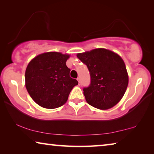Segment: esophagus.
Returning <instances> with one entry per match:
<instances>
[{"mask_svg": "<svg viewBox=\"0 0 154 154\" xmlns=\"http://www.w3.org/2000/svg\"><path fill=\"white\" fill-rule=\"evenodd\" d=\"M77 80L78 81V84H79V85H80V83H81V82H80V78L78 77L77 79Z\"/></svg>", "mask_w": 154, "mask_h": 154, "instance_id": "obj_1", "label": "esophagus"}]
</instances>
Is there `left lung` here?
<instances>
[{"label":"left lung","instance_id":"1","mask_svg":"<svg viewBox=\"0 0 154 154\" xmlns=\"http://www.w3.org/2000/svg\"><path fill=\"white\" fill-rule=\"evenodd\" d=\"M77 57L87 66L91 77L90 86L84 88L87 103L103 110L116 106L123 98L129 82L123 59L102 48L77 53Z\"/></svg>","mask_w":154,"mask_h":154}]
</instances>
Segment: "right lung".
<instances>
[{
  "label": "right lung",
  "instance_id": "1",
  "mask_svg": "<svg viewBox=\"0 0 154 154\" xmlns=\"http://www.w3.org/2000/svg\"><path fill=\"white\" fill-rule=\"evenodd\" d=\"M68 54L44 53L29 63L25 71V86L31 98L47 109L59 108L67 101L73 87L78 84L70 77L66 62Z\"/></svg>",
  "mask_w": 154,
  "mask_h": 154
}]
</instances>
